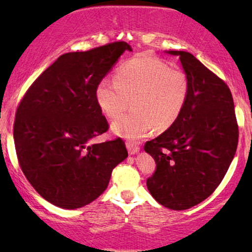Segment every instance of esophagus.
<instances>
[{
    "label": "esophagus",
    "mask_w": 252,
    "mask_h": 252,
    "mask_svg": "<svg viewBox=\"0 0 252 252\" xmlns=\"http://www.w3.org/2000/svg\"><path fill=\"white\" fill-rule=\"evenodd\" d=\"M126 147H127V150H128L129 155H134V154L139 153V150H140L139 144H137L136 142H127Z\"/></svg>",
    "instance_id": "esophagus-1"
}]
</instances>
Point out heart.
Wrapping results in <instances>:
<instances>
[{
  "label": "heart",
  "instance_id": "heart-1",
  "mask_svg": "<svg viewBox=\"0 0 252 252\" xmlns=\"http://www.w3.org/2000/svg\"><path fill=\"white\" fill-rule=\"evenodd\" d=\"M189 93V79L180 68L159 58L141 55L127 61L115 81L102 80L96 88L99 108L116 119L129 106L133 110L112 124L117 135L129 140L147 135L155 127L165 130L180 117Z\"/></svg>",
  "mask_w": 252,
  "mask_h": 252
}]
</instances>
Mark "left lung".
<instances>
[{"instance_id": "obj_1", "label": "left lung", "mask_w": 252, "mask_h": 252, "mask_svg": "<svg viewBox=\"0 0 252 252\" xmlns=\"http://www.w3.org/2000/svg\"><path fill=\"white\" fill-rule=\"evenodd\" d=\"M180 58L189 93L180 117L144 150L156 161L148 178L153 197L172 210H186L209 197L232 163L239 142L233 96L226 82L187 51Z\"/></svg>"}]
</instances>
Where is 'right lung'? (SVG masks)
Instances as JSON below:
<instances>
[{
  "instance_id": "add662e5",
  "label": "right lung",
  "mask_w": 252,
  "mask_h": 252,
  "mask_svg": "<svg viewBox=\"0 0 252 252\" xmlns=\"http://www.w3.org/2000/svg\"><path fill=\"white\" fill-rule=\"evenodd\" d=\"M124 51V41L60 56L31 85L20 101L13 139L20 168L51 204L78 209L108 187L111 172L128 156L125 142L87 146L109 129L96 88Z\"/></svg>"
}]
</instances>
